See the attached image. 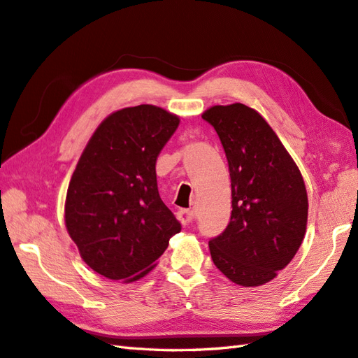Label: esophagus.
Listing matches in <instances>:
<instances>
[{"label": "esophagus", "mask_w": 358, "mask_h": 358, "mask_svg": "<svg viewBox=\"0 0 358 358\" xmlns=\"http://www.w3.org/2000/svg\"><path fill=\"white\" fill-rule=\"evenodd\" d=\"M177 217H178V221H180L182 225H190L192 222H194L195 215H194V212H192V210H189V208H181V210H178Z\"/></svg>", "instance_id": "obj_1"}]
</instances>
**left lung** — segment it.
<instances>
[{
    "label": "left lung",
    "instance_id": "8db88e82",
    "mask_svg": "<svg viewBox=\"0 0 358 358\" xmlns=\"http://www.w3.org/2000/svg\"><path fill=\"white\" fill-rule=\"evenodd\" d=\"M215 128L231 178V217L208 241L216 268L239 286H262L295 257L308 201L295 162L254 108L236 103L203 115Z\"/></svg>",
    "mask_w": 358,
    "mask_h": 358
}]
</instances>
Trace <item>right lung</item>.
I'll return each instance as SVG.
<instances>
[{"label":"right lung","mask_w":358,"mask_h":358,"mask_svg":"<svg viewBox=\"0 0 358 358\" xmlns=\"http://www.w3.org/2000/svg\"><path fill=\"white\" fill-rule=\"evenodd\" d=\"M178 116L127 107L106 117L72 173L65 222L89 268L134 281L154 266L181 225L159 195L155 163Z\"/></svg>","instance_id":"1"}]
</instances>
